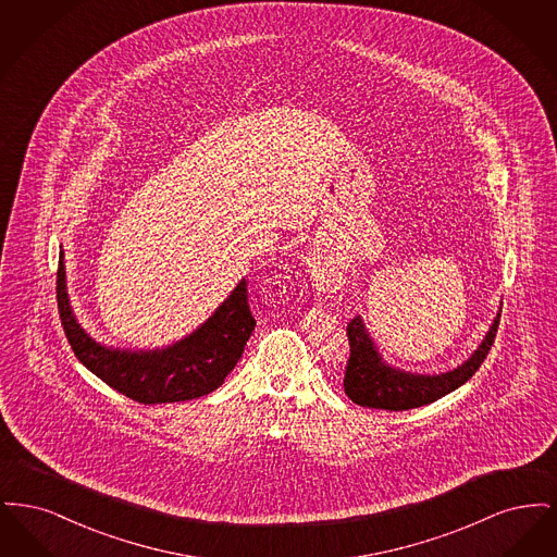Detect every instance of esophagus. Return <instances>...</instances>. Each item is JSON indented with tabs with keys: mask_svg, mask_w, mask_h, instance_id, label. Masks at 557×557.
<instances>
[{
	"mask_svg": "<svg viewBox=\"0 0 557 557\" xmlns=\"http://www.w3.org/2000/svg\"><path fill=\"white\" fill-rule=\"evenodd\" d=\"M307 265H309L311 277H313V282H315V286H318L319 290H336V288L341 286V282H343L341 265H338V261H336L332 255H327L325 250L313 248V250L309 252Z\"/></svg>",
	"mask_w": 557,
	"mask_h": 557,
	"instance_id": "esophagus-1",
	"label": "esophagus"
}]
</instances>
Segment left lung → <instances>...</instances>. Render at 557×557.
Here are the masks:
<instances>
[{
    "mask_svg": "<svg viewBox=\"0 0 557 557\" xmlns=\"http://www.w3.org/2000/svg\"><path fill=\"white\" fill-rule=\"evenodd\" d=\"M499 319L502 313H497L486 338L461 368L441 373V375L405 373V371L388 368L386 363H382L380 355L371 345L361 318L350 319L346 325V336L350 346L345 370L346 397L370 409L405 411V409L422 407L449 395L455 388L466 384L484 363L491 346L495 343Z\"/></svg>",
    "mask_w": 557,
    "mask_h": 557,
    "instance_id": "obj_1",
    "label": "left lung"
}]
</instances>
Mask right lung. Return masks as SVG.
<instances>
[{"label": "right lung", "mask_w": 557, "mask_h": 557, "mask_svg": "<svg viewBox=\"0 0 557 557\" xmlns=\"http://www.w3.org/2000/svg\"><path fill=\"white\" fill-rule=\"evenodd\" d=\"M55 298L75 357L110 388L141 405L191 400L219 388L227 373L236 368L257 325L248 305V282L242 280L214 315L186 341L148 352L112 350L91 341L73 315L64 284L62 252L58 259Z\"/></svg>", "instance_id": "right-lung-1"}]
</instances>
